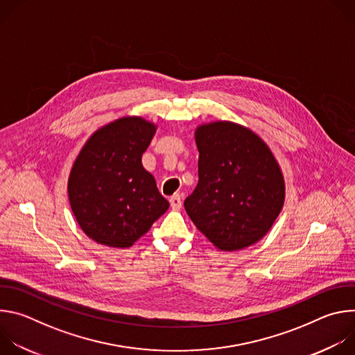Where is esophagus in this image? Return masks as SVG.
Masks as SVG:
<instances>
[{
	"label": "esophagus",
	"mask_w": 355,
	"mask_h": 355,
	"mask_svg": "<svg viewBox=\"0 0 355 355\" xmlns=\"http://www.w3.org/2000/svg\"><path fill=\"white\" fill-rule=\"evenodd\" d=\"M170 205L174 211H178L181 207H182V198L180 193H174L171 198H170Z\"/></svg>",
	"instance_id": "34e87169"
}]
</instances>
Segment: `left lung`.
Instances as JSON below:
<instances>
[{"label": "left lung", "instance_id": "1", "mask_svg": "<svg viewBox=\"0 0 355 355\" xmlns=\"http://www.w3.org/2000/svg\"><path fill=\"white\" fill-rule=\"evenodd\" d=\"M198 185L184 207L218 248L234 251L257 243L279 215L285 184L268 146L232 122L202 125Z\"/></svg>", "mask_w": 355, "mask_h": 355}]
</instances>
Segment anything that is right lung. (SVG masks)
<instances>
[{
  "label": "right lung",
  "mask_w": 355,
  "mask_h": 355,
  "mask_svg": "<svg viewBox=\"0 0 355 355\" xmlns=\"http://www.w3.org/2000/svg\"><path fill=\"white\" fill-rule=\"evenodd\" d=\"M156 126L121 118L96 130L71 168L69 199L84 233L99 244L125 248L167 209L155 177L141 166Z\"/></svg>",
  "instance_id": "1"
}]
</instances>
